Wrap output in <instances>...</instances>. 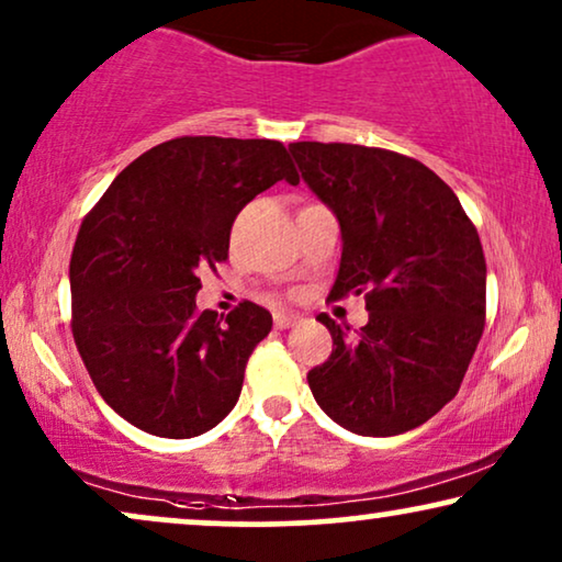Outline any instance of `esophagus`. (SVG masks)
<instances>
[{
	"label": "esophagus",
	"mask_w": 562,
	"mask_h": 562,
	"mask_svg": "<svg viewBox=\"0 0 562 562\" xmlns=\"http://www.w3.org/2000/svg\"><path fill=\"white\" fill-rule=\"evenodd\" d=\"M297 322H301V316L290 314V311H277V314H274V326H277V329H288V326H293Z\"/></svg>",
	"instance_id": "34e87169"
}]
</instances>
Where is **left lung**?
<instances>
[{
	"instance_id": "8db88e82",
	"label": "left lung",
	"mask_w": 562,
	"mask_h": 562,
	"mask_svg": "<svg viewBox=\"0 0 562 562\" xmlns=\"http://www.w3.org/2000/svg\"><path fill=\"white\" fill-rule=\"evenodd\" d=\"M303 181L334 212L342 259L329 297L366 295L350 334L326 314L331 355L314 400L358 436H400L457 396L485 329V254L459 196L428 166L381 147L293 142Z\"/></svg>"
}]
</instances>
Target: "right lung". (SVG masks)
<instances>
[{"label": "right lung", "mask_w": 562, "mask_h": 562, "mask_svg": "<svg viewBox=\"0 0 562 562\" xmlns=\"http://www.w3.org/2000/svg\"><path fill=\"white\" fill-rule=\"evenodd\" d=\"M297 170L282 142L179 137L130 162L77 233L72 334L98 394L134 428L194 438L236 407L272 314L196 311L199 272L228 259L233 220Z\"/></svg>", "instance_id": "add662e5"}]
</instances>
